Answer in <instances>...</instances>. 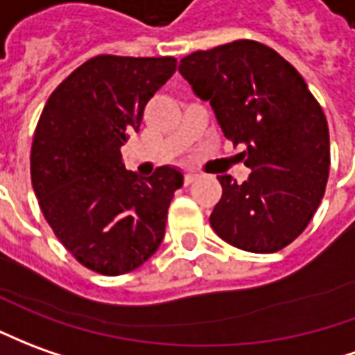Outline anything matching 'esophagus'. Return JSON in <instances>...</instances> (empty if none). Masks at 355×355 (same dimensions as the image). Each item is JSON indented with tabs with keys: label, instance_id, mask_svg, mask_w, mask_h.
Returning a JSON list of instances; mask_svg holds the SVG:
<instances>
[{
	"label": "esophagus",
	"instance_id": "esophagus-1",
	"mask_svg": "<svg viewBox=\"0 0 355 355\" xmlns=\"http://www.w3.org/2000/svg\"><path fill=\"white\" fill-rule=\"evenodd\" d=\"M196 178H198V175H194V173H186V175H184V184H192Z\"/></svg>",
	"mask_w": 355,
	"mask_h": 355
}]
</instances>
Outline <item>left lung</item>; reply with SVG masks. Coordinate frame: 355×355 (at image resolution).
Returning a JSON list of instances; mask_svg holds the SVG:
<instances>
[{"label": "left lung", "mask_w": 355, "mask_h": 355, "mask_svg": "<svg viewBox=\"0 0 355 355\" xmlns=\"http://www.w3.org/2000/svg\"><path fill=\"white\" fill-rule=\"evenodd\" d=\"M178 73L209 101L223 135L244 146L252 169L238 184L220 175L209 223L230 246L272 254L298 238L323 200L331 165L329 125L302 74L254 40L194 51Z\"/></svg>", "instance_id": "obj_1"}]
</instances>
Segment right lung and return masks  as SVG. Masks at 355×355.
<instances>
[{
	"label": "right lung",
	"instance_id": "obj_1",
	"mask_svg": "<svg viewBox=\"0 0 355 355\" xmlns=\"http://www.w3.org/2000/svg\"><path fill=\"white\" fill-rule=\"evenodd\" d=\"M175 71V57H92L57 86L40 115L31 152L40 209L76 261L100 275L135 271L165 236L184 177L163 165L140 178L125 169L121 146Z\"/></svg>",
	"mask_w": 355,
	"mask_h": 355
}]
</instances>
